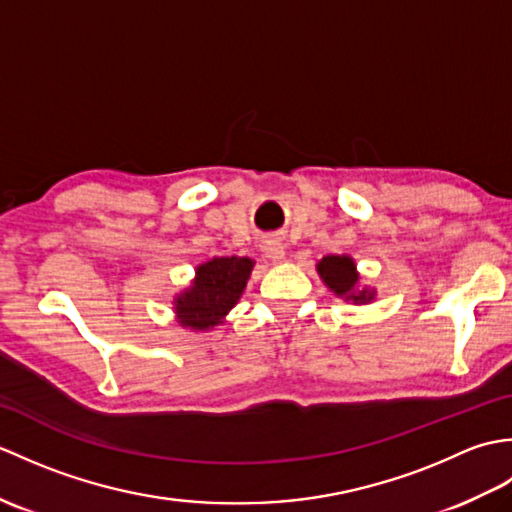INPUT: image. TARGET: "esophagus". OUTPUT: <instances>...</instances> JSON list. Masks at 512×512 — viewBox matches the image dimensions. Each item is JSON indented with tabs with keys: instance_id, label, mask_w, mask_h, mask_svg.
I'll use <instances>...</instances> for the list:
<instances>
[{
	"instance_id": "1",
	"label": "esophagus",
	"mask_w": 512,
	"mask_h": 512,
	"mask_svg": "<svg viewBox=\"0 0 512 512\" xmlns=\"http://www.w3.org/2000/svg\"><path fill=\"white\" fill-rule=\"evenodd\" d=\"M262 250H264V255H266L273 264L284 262V257H286V246L281 244V239H275V237L264 239Z\"/></svg>"
}]
</instances>
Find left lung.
<instances>
[{
	"instance_id": "left-lung-1",
	"label": "left lung",
	"mask_w": 512,
	"mask_h": 512,
	"mask_svg": "<svg viewBox=\"0 0 512 512\" xmlns=\"http://www.w3.org/2000/svg\"><path fill=\"white\" fill-rule=\"evenodd\" d=\"M317 273L336 297L352 301L354 306L372 303L376 299V288L361 286V275L350 255H325L317 264Z\"/></svg>"
}]
</instances>
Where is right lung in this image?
<instances>
[{"instance_id":"right-lung-1","label":"right lung","mask_w":512,"mask_h":512,"mask_svg":"<svg viewBox=\"0 0 512 512\" xmlns=\"http://www.w3.org/2000/svg\"><path fill=\"white\" fill-rule=\"evenodd\" d=\"M255 262L248 257H213L195 268L191 284L173 297V314L184 330L209 332L242 299Z\"/></svg>"}]
</instances>
